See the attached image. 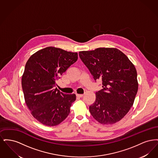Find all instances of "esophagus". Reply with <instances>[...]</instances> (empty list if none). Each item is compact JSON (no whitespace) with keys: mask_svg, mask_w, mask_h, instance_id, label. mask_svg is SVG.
<instances>
[{"mask_svg":"<svg viewBox=\"0 0 158 158\" xmlns=\"http://www.w3.org/2000/svg\"><path fill=\"white\" fill-rule=\"evenodd\" d=\"M83 96V94H76V97H79V98H81V97H82Z\"/></svg>","mask_w":158,"mask_h":158,"instance_id":"34e87169","label":"esophagus"}]
</instances>
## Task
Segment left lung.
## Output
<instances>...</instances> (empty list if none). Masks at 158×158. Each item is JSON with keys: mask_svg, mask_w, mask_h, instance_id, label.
I'll list each match as a JSON object with an SVG mask.
<instances>
[{"mask_svg": "<svg viewBox=\"0 0 158 158\" xmlns=\"http://www.w3.org/2000/svg\"><path fill=\"white\" fill-rule=\"evenodd\" d=\"M94 80H102V89L89 106L92 117L103 124L121 120L133 106L138 90L135 66L120 50L98 48L79 53Z\"/></svg>", "mask_w": 158, "mask_h": 158, "instance_id": "obj_1", "label": "left lung"}]
</instances>
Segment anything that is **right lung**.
<instances>
[{
    "instance_id": "add662e5",
    "label": "right lung",
    "mask_w": 158,
    "mask_h": 158,
    "mask_svg": "<svg viewBox=\"0 0 158 158\" xmlns=\"http://www.w3.org/2000/svg\"><path fill=\"white\" fill-rule=\"evenodd\" d=\"M77 60V53L48 47L27 61L22 77L25 101L32 116L44 125H58L69 114L76 95L61 92L56 82Z\"/></svg>"
}]
</instances>
